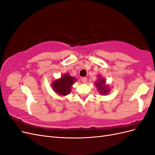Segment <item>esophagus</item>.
Wrapping results in <instances>:
<instances>
[{
	"mask_svg": "<svg viewBox=\"0 0 155 155\" xmlns=\"http://www.w3.org/2000/svg\"><path fill=\"white\" fill-rule=\"evenodd\" d=\"M81 80H82V81L83 82V83H87V78H85V77H84V78H83L82 79H81Z\"/></svg>",
	"mask_w": 155,
	"mask_h": 155,
	"instance_id": "obj_1",
	"label": "esophagus"
}]
</instances>
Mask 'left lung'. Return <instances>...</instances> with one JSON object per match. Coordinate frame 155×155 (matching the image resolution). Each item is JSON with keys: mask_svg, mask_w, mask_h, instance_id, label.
<instances>
[{"mask_svg": "<svg viewBox=\"0 0 155 155\" xmlns=\"http://www.w3.org/2000/svg\"><path fill=\"white\" fill-rule=\"evenodd\" d=\"M106 81L105 79L102 78H100L97 79V81L95 83L96 86L97 88V91L100 92L101 94L105 95L108 94L110 91V89L109 88V86L105 85Z\"/></svg>", "mask_w": 155, "mask_h": 155, "instance_id": "1", "label": "left lung"}]
</instances>
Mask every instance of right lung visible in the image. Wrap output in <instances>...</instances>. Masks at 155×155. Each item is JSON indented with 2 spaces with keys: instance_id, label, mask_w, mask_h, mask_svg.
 <instances>
[{
  "instance_id": "1",
  "label": "right lung",
  "mask_w": 155,
  "mask_h": 155,
  "mask_svg": "<svg viewBox=\"0 0 155 155\" xmlns=\"http://www.w3.org/2000/svg\"><path fill=\"white\" fill-rule=\"evenodd\" d=\"M76 81V78L70 76L68 74H64L61 78L54 81L51 84V87L53 90L58 94L66 96L70 92L71 87L74 83Z\"/></svg>"
}]
</instances>
